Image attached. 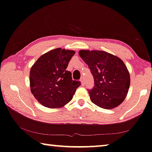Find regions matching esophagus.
<instances>
[{
	"label": "esophagus",
	"instance_id": "obj_1",
	"mask_svg": "<svg viewBox=\"0 0 152 152\" xmlns=\"http://www.w3.org/2000/svg\"><path fill=\"white\" fill-rule=\"evenodd\" d=\"M81 82H82V84L83 86H84L85 84H86V81H85L84 77H82L81 78Z\"/></svg>",
	"mask_w": 152,
	"mask_h": 152
}]
</instances>
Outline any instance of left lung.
<instances>
[{
  "label": "left lung",
  "mask_w": 152,
  "mask_h": 152,
  "mask_svg": "<svg viewBox=\"0 0 152 152\" xmlns=\"http://www.w3.org/2000/svg\"><path fill=\"white\" fill-rule=\"evenodd\" d=\"M79 55L88 65L94 79L88 90L91 102L105 109H113L125 99L130 76L124 62L107 52L82 50Z\"/></svg>",
  "instance_id": "1"
}]
</instances>
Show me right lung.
Segmentation results:
<instances>
[{
    "label": "right lung",
    "instance_id": "obj_1",
    "mask_svg": "<svg viewBox=\"0 0 152 152\" xmlns=\"http://www.w3.org/2000/svg\"><path fill=\"white\" fill-rule=\"evenodd\" d=\"M75 51L56 48L41 55L30 69L31 92L41 104L48 108L64 107L72 99L80 81L66 70Z\"/></svg>",
    "mask_w": 152,
    "mask_h": 152
}]
</instances>
